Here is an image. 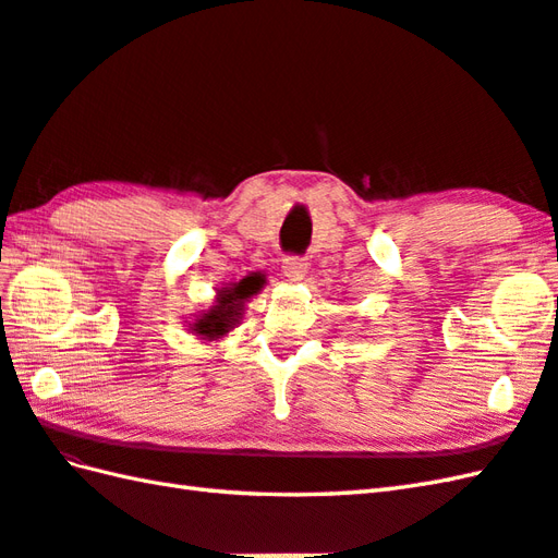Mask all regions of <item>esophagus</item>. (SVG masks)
<instances>
[{"label":"esophagus","instance_id":"1","mask_svg":"<svg viewBox=\"0 0 558 558\" xmlns=\"http://www.w3.org/2000/svg\"><path fill=\"white\" fill-rule=\"evenodd\" d=\"M306 268H310V260L304 256H286L282 258V272L290 280H302L306 276Z\"/></svg>","mask_w":558,"mask_h":558}]
</instances>
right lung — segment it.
I'll return each instance as SVG.
<instances>
[{"instance_id":"add662e5","label":"right lung","mask_w":558,"mask_h":558,"mask_svg":"<svg viewBox=\"0 0 558 558\" xmlns=\"http://www.w3.org/2000/svg\"><path fill=\"white\" fill-rule=\"evenodd\" d=\"M264 286V276L260 272H252V276L242 278L240 282H232V288H222L218 292V304L208 310L206 314H201L194 322V330L204 338H218L236 324V318L242 316V306L244 302L256 294Z\"/></svg>"}]
</instances>
